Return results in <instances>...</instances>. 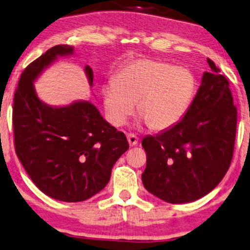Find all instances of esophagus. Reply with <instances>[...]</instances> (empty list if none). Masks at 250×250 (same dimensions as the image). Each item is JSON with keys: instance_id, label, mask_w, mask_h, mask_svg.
Masks as SVG:
<instances>
[{"instance_id": "esophagus-1", "label": "esophagus", "mask_w": 250, "mask_h": 250, "mask_svg": "<svg viewBox=\"0 0 250 250\" xmlns=\"http://www.w3.org/2000/svg\"><path fill=\"white\" fill-rule=\"evenodd\" d=\"M127 140H128V143L130 146H135L136 144L138 143V138L136 137L134 134H128L127 135Z\"/></svg>"}]
</instances>
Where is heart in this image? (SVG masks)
Wrapping results in <instances>:
<instances>
[{
  "mask_svg": "<svg viewBox=\"0 0 250 250\" xmlns=\"http://www.w3.org/2000/svg\"><path fill=\"white\" fill-rule=\"evenodd\" d=\"M195 86L187 68L153 59L135 60L116 72L115 82L103 86L107 120L114 127H122L136 104L141 123L153 131L168 130L188 112Z\"/></svg>",
  "mask_w": 250,
  "mask_h": 250,
  "instance_id": "b5f03b06",
  "label": "heart"
}]
</instances>
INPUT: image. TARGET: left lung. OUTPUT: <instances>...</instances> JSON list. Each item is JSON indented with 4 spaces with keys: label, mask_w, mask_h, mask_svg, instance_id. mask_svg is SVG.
I'll list each match as a JSON object with an SVG mask.
<instances>
[{
    "label": "left lung",
    "mask_w": 250,
    "mask_h": 250,
    "mask_svg": "<svg viewBox=\"0 0 250 250\" xmlns=\"http://www.w3.org/2000/svg\"><path fill=\"white\" fill-rule=\"evenodd\" d=\"M211 70L178 125L142 141L146 167L142 181L148 192L172 204L194 202L219 185L232 162L236 108L229 81L208 59Z\"/></svg>",
    "instance_id": "1"
}]
</instances>
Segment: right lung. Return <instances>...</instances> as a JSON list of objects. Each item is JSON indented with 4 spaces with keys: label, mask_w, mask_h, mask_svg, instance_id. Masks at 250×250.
<instances>
[{
    "label": "right lung",
    "mask_w": 250,
    "mask_h": 250,
    "mask_svg": "<svg viewBox=\"0 0 250 250\" xmlns=\"http://www.w3.org/2000/svg\"><path fill=\"white\" fill-rule=\"evenodd\" d=\"M71 55L74 47L58 45L27 65L15 93L12 123L16 153L34 185L58 201L82 202L106 187L129 144L88 100L52 106L38 97V78ZM84 71L92 87V69Z\"/></svg>",
    "instance_id": "1"
}]
</instances>
